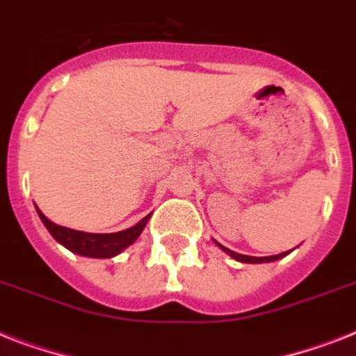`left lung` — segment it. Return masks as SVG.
<instances>
[{"label": "left lung", "mask_w": 356, "mask_h": 356, "mask_svg": "<svg viewBox=\"0 0 356 356\" xmlns=\"http://www.w3.org/2000/svg\"><path fill=\"white\" fill-rule=\"evenodd\" d=\"M214 243H216V245H218V248L222 249V251L227 252L229 257L234 258L236 262H242V264H267V262H277V260H280V258L287 257V254H289V252L293 251V249H291V251L280 252V254H273V257H248V254H240V252H234V251H231V249L224 248V245H222V243L216 242V240H214Z\"/></svg>", "instance_id": "left-lung-1"}]
</instances>
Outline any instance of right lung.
I'll return each mask as SVG.
<instances>
[{
  "label": "right lung",
  "instance_id": "1",
  "mask_svg": "<svg viewBox=\"0 0 356 356\" xmlns=\"http://www.w3.org/2000/svg\"><path fill=\"white\" fill-rule=\"evenodd\" d=\"M38 214H40L41 222L47 227V231L52 234L56 242L61 243L63 248H67L69 251L76 252L79 257L87 258H113L116 254H120L122 251L132 245L136 242L138 236L142 234V231L145 229L147 222L151 218V214L143 216L136 225L125 229V231H118V233H83V231H76V229L63 227V225H58L54 222L47 218L45 214L41 213L36 207Z\"/></svg>",
  "mask_w": 356,
  "mask_h": 356
}]
</instances>
